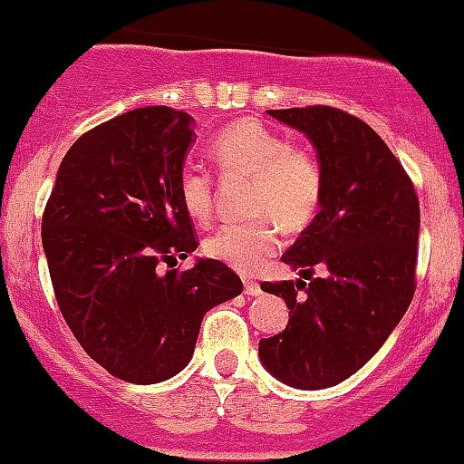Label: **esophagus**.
I'll use <instances>...</instances> for the list:
<instances>
[{
	"mask_svg": "<svg viewBox=\"0 0 464 464\" xmlns=\"http://www.w3.org/2000/svg\"><path fill=\"white\" fill-rule=\"evenodd\" d=\"M243 288H246V295H252V297L259 295V293H261V286L256 282H246V286H243Z\"/></svg>",
	"mask_w": 464,
	"mask_h": 464,
	"instance_id": "obj_1",
	"label": "esophagus"
}]
</instances>
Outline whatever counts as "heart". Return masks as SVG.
Segmentation results:
<instances>
[{
	"instance_id": "obj_1",
	"label": "heart",
	"mask_w": 464,
	"mask_h": 464,
	"mask_svg": "<svg viewBox=\"0 0 464 464\" xmlns=\"http://www.w3.org/2000/svg\"><path fill=\"white\" fill-rule=\"evenodd\" d=\"M209 155L226 178H247V214L255 218L230 223L205 241V255L238 273L252 275L279 250V230L304 232L315 221L324 196L323 160L311 146L291 144L286 135L259 119L227 123L209 146ZM178 196L196 221L217 212V182L200 167H185Z\"/></svg>"
}]
</instances>
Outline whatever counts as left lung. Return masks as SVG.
Listing matches in <instances>:
<instances>
[{"instance_id": "1", "label": "left lung", "mask_w": 464, "mask_h": 464, "mask_svg": "<svg viewBox=\"0 0 464 464\" xmlns=\"http://www.w3.org/2000/svg\"><path fill=\"white\" fill-rule=\"evenodd\" d=\"M306 132L323 160L315 221L282 255L297 282H264L288 311L284 332L259 341L261 363L293 388L336 386L386 343L415 295L420 200L386 141L332 105L268 110ZM324 278H314V268Z\"/></svg>"}]
</instances>
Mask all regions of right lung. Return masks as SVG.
I'll list each match as a JSON object with an SVG mask.
<instances>
[{"label": "right lung", "instance_id": "right-lung-1", "mask_svg": "<svg viewBox=\"0 0 464 464\" xmlns=\"http://www.w3.org/2000/svg\"><path fill=\"white\" fill-rule=\"evenodd\" d=\"M191 121L182 110L149 105L87 130L63 158L43 214L67 327L101 368L140 386L176 377L203 315L243 291L223 261L173 268L198 247L178 196Z\"/></svg>", "mask_w": 464, "mask_h": 464}]
</instances>
